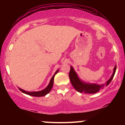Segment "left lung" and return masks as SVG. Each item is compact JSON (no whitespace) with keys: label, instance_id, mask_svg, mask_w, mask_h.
Masks as SVG:
<instances>
[{"label":"left lung","instance_id":"obj_1","mask_svg":"<svg viewBox=\"0 0 125 125\" xmlns=\"http://www.w3.org/2000/svg\"><path fill=\"white\" fill-rule=\"evenodd\" d=\"M116 65L114 67L112 75L111 76L110 78L106 83L105 85H108L110 83V82L112 81V80L113 79V76H114L115 73L116 72ZM69 76L70 81H71V82L73 86L77 92L80 93H85V94H95V93L99 91L100 89H102L104 85V84L100 85V84L94 83H87L83 82L79 78L77 73L72 66H71V71L69 72Z\"/></svg>","mask_w":125,"mask_h":125}]
</instances>
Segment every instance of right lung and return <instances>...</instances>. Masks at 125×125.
<instances>
[{
    "instance_id": "right-lung-1",
    "label": "right lung",
    "mask_w": 125,
    "mask_h": 125,
    "mask_svg": "<svg viewBox=\"0 0 125 125\" xmlns=\"http://www.w3.org/2000/svg\"><path fill=\"white\" fill-rule=\"evenodd\" d=\"M58 71H59V70H58V71L54 73V75L51 78V81H50L48 86L43 90H41V91H39V92H28V91H26V90L21 89L19 88V89L21 90V92L24 93V94H28V95L32 96H36V97L44 96H45L46 94H49V93L50 92V91L51 90L52 88V87H53V84L54 77V76H55V74L58 72Z\"/></svg>"
}]
</instances>
